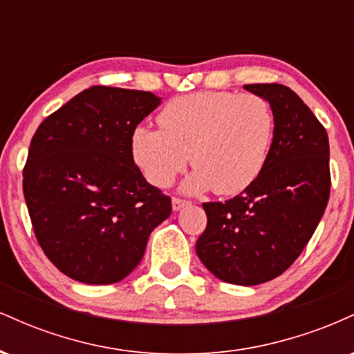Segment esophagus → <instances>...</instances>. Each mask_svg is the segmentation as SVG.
Masks as SVG:
<instances>
[{"label":"esophagus","mask_w":354,"mask_h":354,"mask_svg":"<svg viewBox=\"0 0 354 354\" xmlns=\"http://www.w3.org/2000/svg\"><path fill=\"white\" fill-rule=\"evenodd\" d=\"M188 205H189V201L180 200V198H173V200H171L173 211H180L181 208H185V206H188Z\"/></svg>","instance_id":"34e87169"}]
</instances>
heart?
<instances>
[{
  "label": "heart",
  "instance_id": "1",
  "mask_svg": "<svg viewBox=\"0 0 354 354\" xmlns=\"http://www.w3.org/2000/svg\"><path fill=\"white\" fill-rule=\"evenodd\" d=\"M161 129L138 126L131 151L151 185L166 188L188 160L194 169L185 193L245 191L265 169L274 138V113L258 95L201 91L178 96L158 116Z\"/></svg>",
  "mask_w": 354,
  "mask_h": 354
}]
</instances>
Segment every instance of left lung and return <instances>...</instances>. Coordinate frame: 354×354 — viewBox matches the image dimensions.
<instances>
[{
    "label": "left lung",
    "mask_w": 354,
    "mask_h": 354,
    "mask_svg": "<svg viewBox=\"0 0 354 354\" xmlns=\"http://www.w3.org/2000/svg\"><path fill=\"white\" fill-rule=\"evenodd\" d=\"M274 113L266 166L225 203H203L208 225L196 241L201 263L221 281L254 286L279 276L308 245L330 200V143L303 100L278 83L245 84Z\"/></svg>",
    "instance_id": "1"
}]
</instances>
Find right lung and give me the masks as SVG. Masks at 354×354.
Instances as JSON below:
<instances>
[{"label": "right lung", "mask_w": 354, "mask_h": 354, "mask_svg": "<svg viewBox=\"0 0 354 354\" xmlns=\"http://www.w3.org/2000/svg\"><path fill=\"white\" fill-rule=\"evenodd\" d=\"M161 104L138 89L91 86L36 129L23 191L44 254L86 284L118 283L143 258L171 200L135 165L131 136Z\"/></svg>", "instance_id": "obj_1"}]
</instances>
